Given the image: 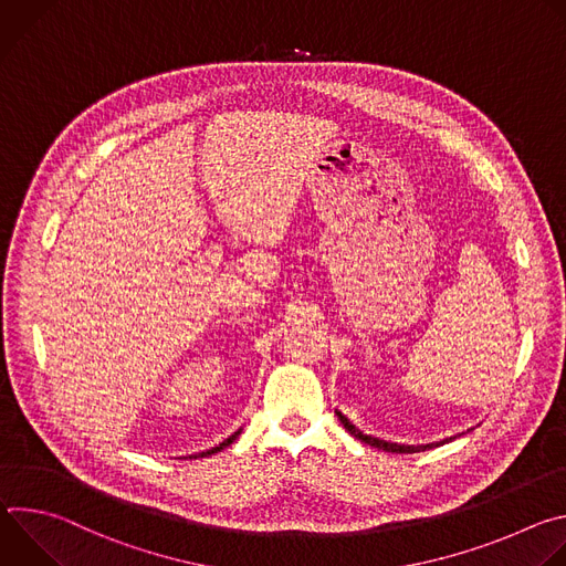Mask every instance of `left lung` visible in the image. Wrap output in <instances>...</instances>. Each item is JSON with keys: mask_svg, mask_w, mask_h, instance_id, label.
Returning <instances> with one entry per match:
<instances>
[{"mask_svg": "<svg viewBox=\"0 0 566 566\" xmlns=\"http://www.w3.org/2000/svg\"><path fill=\"white\" fill-rule=\"evenodd\" d=\"M336 417L340 419V423H343V428L352 434V437H356L358 441H363V443H367V446H371V448H378V450H385V452H396V454H410V452H426V450H432V448H439V446H443V443H450V441H454L457 437H461V434H465V432H470V430H474V428H470V430H465V432H459V434H452V437H446V439H441V441H432V443H419V446H408V443H396V441H385V439H378V437H371V434H365L363 430H358L343 412H338L336 410Z\"/></svg>", "mask_w": 566, "mask_h": 566, "instance_id": "left-lung-1", "label": "left lung"}]
</instances>
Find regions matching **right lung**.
Masks as SVG:
<instances>
[{
	"mask_svg": "<svg viewBox=\"0 0 566 566\" xmlns=\"http://www.w3.org/2000/svg\"><path fill=\"white\" fill-rule=\"evenodd\" d=\"M239 434H241V428H239V430H237V432H234V434H230V437H228V439H226V441H221V443H219V446H214V448H210V450H206V452H199V454H190V459H192V457H195V459H197V457H208V454H214V452H221V450H223V448H228V446H230V443H232V441H234V439H237V437H239Z\"/></svg>",
	"mask_w": 566,
	"mask_h": 566,
	"instance_id": "1",
	"label": "right lung"
}]
</instances>
